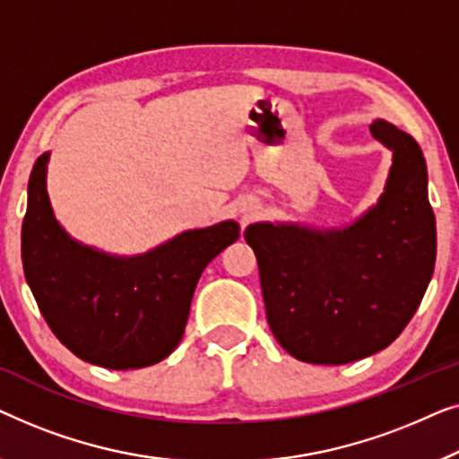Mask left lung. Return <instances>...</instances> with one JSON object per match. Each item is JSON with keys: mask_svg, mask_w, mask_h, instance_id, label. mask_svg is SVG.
Listing matches in <instances>:
<instances>
[{"mask_svg": "<svg viewBox=\"0 0 459 459\" xmlns=\"http://www.w3.org/2000/svg\"><path fill=\"white\" fill-rule=\"evenodd\" d=\"M393 152L378 204L343 229L257 222L255 251L270 331L309 364H347L395 341L420 306L437 227L420 145L385 120L370 126Z\"/></svg>", "mask_w": 459, "mask_h": 459, "instance_id": "obj_1", "label": "left lung"}]
</instances>
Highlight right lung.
<instances>
[{"label": "right lung", "mask_w": 459, "mask_h": 459, "mask_svg": "<svg viewBox=\"0 0 459 459\" xmlns=\"http://www.w3.org/2000/svg\"><path fill=\"white\" fill-rule=\"evenodd\" d=\"M29 178L22 266L51 333L74 353L112 370L158 364L177 350L204 268L238 238L227 221L185 230L143 255H108L74 241L56 221L45 174Z\"/></svg>", "instance_id": "obj_1"}]
</instances>
